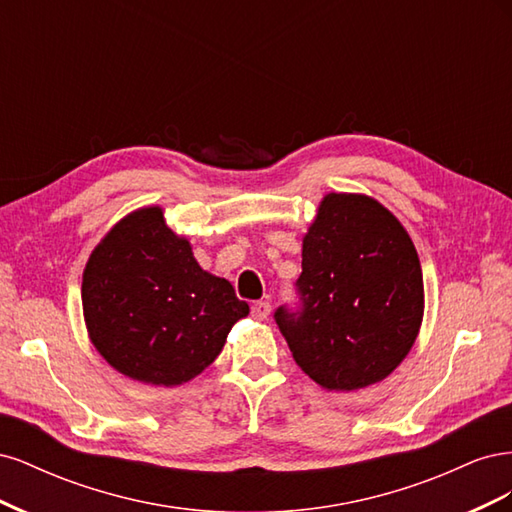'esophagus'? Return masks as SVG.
Listing matches in <instances>:
<instances>
[{"mask_svg": "<svg viewBox=\"0 0 512 512\" xmlns=\"http://www.w3.org/2000/svg\"><path fill=\"white\" fill-rule=\"evenodd\" d=\"M269 314H271V305H269L267 301H256V303L252 305V316H254L256 320H267Z\"/></svg>", "mask_w": 512, "mask_h": 512, "instance_id": "obj_1", "label": "esophagus"}]
</instances>
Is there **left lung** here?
<instances>
[{"mask_svg":"<svg viewBox=\"0 0 512 512\" xmlns=\"http://www.w3.org/2000/svg\"><path fill=\"white\" fill-rule=\"evenodd\" d=\"M303 307L275 312L294 361L327 391H359L393 374L425 312L416 247L365 194L331 192L303 237Z\"/></svg>","mask_w":512,"mask_h":512,"instance_id":"1","label":"left lung"}]
</instances>
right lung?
<instances>
[{"instance_id": "add662e5", "label": "right lung", "mask_w": 512, "mask_h": 512, "mask_svg": "<svg viewBox=\"0 0 512 512\" xmlns=\"http://www.w3.org/2000/svg\"><path fill=\"white\" fill-rule=\"evenodd\" d=\"M91 344L119 374L179 386L209 367L232 324L250 314L224 277L198 265L188 237L168 228L162 207L121 218L83 271Z\"/></svg>"}]
</instances>
